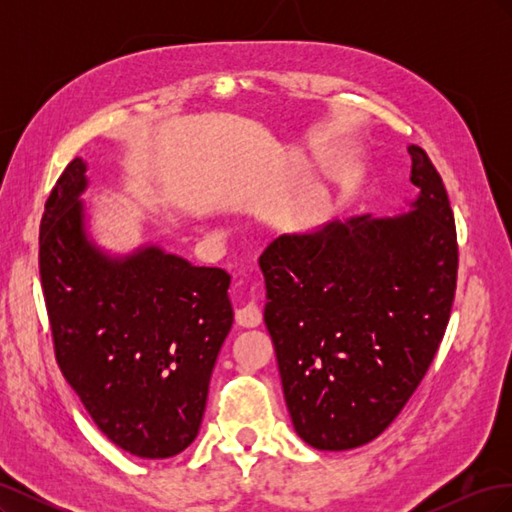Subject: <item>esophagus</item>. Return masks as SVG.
I'll return each mask as SVG.
<instances>
[{"label": "esophagus", "instance_id": "34e87169", "mask_svg": "<svg viewBox=\"0 0 512 512\" xmlns=\"http://www.w3.org/2000/svg\"><path fill=\"white\" fill-rule=\"evenodd\" d=\"M235 320H237L239 327H243V329H254V327H258V324L262 322V314H260V309L254 303H247L245 307L237 309Z\"/></svg>", "mask_w": 512, "mask_h": 512}]
</instances>
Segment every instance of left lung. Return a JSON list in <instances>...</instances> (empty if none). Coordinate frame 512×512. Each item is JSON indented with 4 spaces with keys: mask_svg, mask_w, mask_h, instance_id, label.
<instances>
[{
    "mask_svg": "<svg viewBox=\"0 0 512 512\" xmlns=\"http://www.w3.org/2000/svg\"><path fill=\"white\" fill-rule=\"evenodd\" d=\"M408 153L418 194L406 213L282 235L258 260L286 406L318 451L363 446L395 421L451 316L455 218L427 153Z\"/></svg>",
    "mask_w": 512,
    "mask_h": 512,
    "instance_id": "1",
    "label": "left lung"
}]
</instances>
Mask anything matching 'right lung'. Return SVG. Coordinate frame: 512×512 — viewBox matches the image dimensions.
Segmentation results:
<instances>
[{"label": "right lung", "mask_w": 512, "mask_h": 512, "mask_svg": "<svg viewBox=\"0 0 512 512\" xmlns=\"http://www.w3.org/2000/svg\"><path fill=\"white\" fill-rule=\"evenodd\" d=\"M85 173L83 158L66 166L40 224L57 363L108 440L143 459L173 457L203 423L232 327L230 275L160 245L104 252L87 230Z\"/></svg>", "instance_id": "obj_1"}]
</instances>
